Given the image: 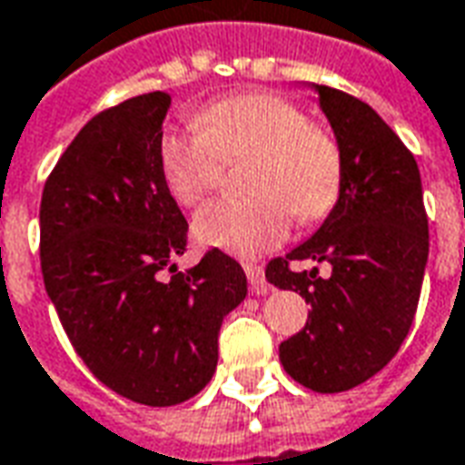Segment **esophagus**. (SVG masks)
I'll return each instance as SVG.
<instances>
[{
    "label": "esophagus",
    "mask_w": 465,
    "mask_h": 465,
    "mask_svg": "<svg viewBox=\"0 0 465 465\" xmlns=\"http://www.w3.org/2000/svg\"><path fill=\"white\" fill-rule=\"evenodd\" d=\"M243 272H246V276H249V286H252V293H259V296H263V293H269V282H266V276H263V269L259 266V263H243Z\"/></svg>",
    "instance_id": "obj_1"
}]
</instances>
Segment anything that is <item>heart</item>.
<instances>
[{
    "label": "heart",
    "mask_w": 465,
    "mask_h": 465,
    "mask_svg": "<svg viewBox=\"0 0 465 465\" xmlns=\"http://www.w3.org/2000/svg\"><path fill=\"white\" fill-rule=\"evenodd\" d=\"M243 159V186L252 193L203 206L193 219L199 242L262 256L286 239L292 216L319 222L341 196L339 136L279 92L226 96L193 116V126L166 129L159 139L163 183L183 206L202 203L223 166Z\"/></svg>",
    "instance_id": "obj_1"
}]
</instances>
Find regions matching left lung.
I'll return each mask as SVG.
<instances>
[{
    "mask_svg": "<svg viewBox=\"0 0 465 465\" xmlns=\"http://www.w3.org/2000/svg\"><path fill=\"white\" fill-rule=\"evenodd\" d=\"M343 149L341 196L309 242L272 259L266 279L299 292L312 306L306 326L279 346L293 381L339 393L369 381L409 333L429 259V216L419 163L366 102L313 84ZM293 261H326L293 272Z\"/></svg>",
    "mask_w": 465,
    "mask_h": 465,
    "instance_id": "1",
    "label": "left lung"
}]
</instances>
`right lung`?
Instances as JSON below:
<instances>
[{"label":"right lung","instance_id":"1","mask_svg":"<svg viewBox=\"0 0 465 465\" xmlns=\"http://www.w3.org/2000/svg\"><path fill=\"white\" fill-rule=\"evenodd\" d=\"M172 96H132L92 116L49 173L39 256L69 341L104 386L173 406L212 381L219 329L246 296V273L209 249L189 272V223L163 183L159 139Z\"/></svg>","mask_w":465,"mask_h":465}]
</instances>
